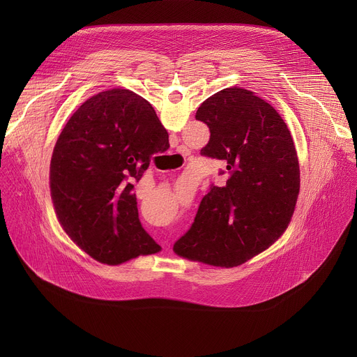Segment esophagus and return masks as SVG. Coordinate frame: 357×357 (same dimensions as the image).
<instances>
[{"label": "esophagus", "instance_id": "1", "mask_svg": "<svg viewBox=\"0 0 357 357\" xmlns=\"http://www.w3.org/2000/svg\"><path fill=\"white\" fill-rule=\"evenodd\" d=\"M168 247H169V245H168Z\"/></svg>", "mask_w": 357, "mask_h": 357}]
</instances>
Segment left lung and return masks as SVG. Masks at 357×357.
Returning <instances> with one entry per match:
<instances>
[{
  "label": "left lung",
  "mask_w": 357,
  "mask_h": 357,
  "mask_svg": "<svg viewBox=\"0 0 357 357\" xmlns=\"http://www.w3.org/2000/svg\"><path fill=\"white\" fill-rule=\"evenodd\" d=\"M196 120L211 139L200 154L226 162L225 186L211 185L190 229L174 244L181 257L236 267L268 248L287 229L299 192L291 132L266 100L240 87L206 98Z\"/></svg>",
  "instance_id": "1"
}]
</instances>
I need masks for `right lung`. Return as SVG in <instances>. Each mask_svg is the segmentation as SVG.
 I'll return each mask as SVG.
<instances>
[{
	"label": "right lung",
	"instance_id": "1",
	"mask_svg": "<svg viewBox=\"0 0 357 357\" xmlns=\"http://www.w3.org/2000/svg\"><path fill=\"white\" fill-rule=\"evenodd\" d=\"M168 132L145 98L101 91L75 112L50 161V195L61 225L94 260L120 264L161 250L138 218L134 183Z\"/></svg>",
	"mask_w": 357,
	"mask_h": 357
}]
</instances>
